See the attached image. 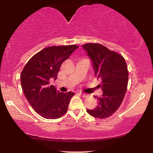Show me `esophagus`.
Listing matches in <instances>:
<instances>
[{
	"label": "esophagus",
	"instance_id": "34e87169",
	"mask_svg": "<svg viewBox=\"0 0 153 153\" xmlns=\"http://www.w3.org/2000/svg\"><path fill=\"white\" fill-rule=\"evenodd\" d=\"M80 95L82 96V97H87V94L85 93H80Z\"/></svg>",
	"mask_w": 153,
	"mask_h": 153
}]
</instances>
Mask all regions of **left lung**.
Listing matches in <instances>:
<instances>
[{"instance_id": "1", "label": "left lung", "mask_w": 153, "mask_h": 153, "mask_svg": "<svg viewBox=\"0 0 153 153\" xmlns=\"http://www.w3.org/2000/svg\"><path fill=\"white\" fill-rule=\"evenodd\" d=\"M82 47L91 58L95 76L101 80L98 87L103 91L101 97H97V107L86 111L95 118H108L118 110L127 91L126 62L120 54L100 44H85Z\"/></svg>"}]
</instances>
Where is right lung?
<instances>
[{"instance_id":"obj_1","label":"right lung","mask_w":153,"mask_h":153,"mask_svg":"<svg viewBox=\"0 0 153 153\" xmlns=\"http://www.w3.org/2000/svg\"><path fill=\"white\" fill-rule=\"evenodd\" d=\"M78 48L76 45L45 48L25 65L21 74L22 90L28 103L43 118H59L66 113L74 93L57 91L49 80H56L62 62Z\"/></svg>"}]
</instances>
